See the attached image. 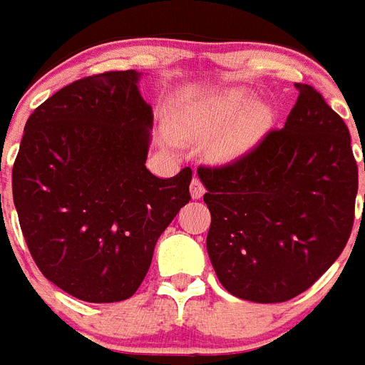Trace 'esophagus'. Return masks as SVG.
<instances>
[{
	"label": "esophagus",
	"instance_id": "esophagus-1",
	"mask_svg": "<svg viewBox=\"0 0 365 365\" xmlns=\"http://www.w3.org/2000/svg\"><path fill=\"white\" fill-rule=\"evenodd\" d=\"M204 192H206V189H204L202 182H200L198 178H192V182H191V197L195 198V200H198V198L202 197Z\"/></svg>",
	"mask_w": 365,
	"mask_h": 365
}]
</instances>
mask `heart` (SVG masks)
I'll list each match as a JSON object with an SVG mask.
<instances>
[{
    "label": "heart",
    "instance_id": "1",
    "mask_svg": "<svg viewBox=\"0 0 365 365\" xmlns=\"http://www.w3.org/2000/svg\"><path fill=\"white\" fill-rule=\"evenodd\" d=\"M250 104L251 96L244 90H229L219 96L210 97L189 114L187 121H185V133L189 136L217 135L229 125H232L233 120ZM268 106L252 105L242 118L234 124L232 129L225 133L213 144V155L221 161L236 157L262 133V129L268 125Z\"/></svg>",
    "mask_w": 365,
    "mask_h": 365
}]
</instances>
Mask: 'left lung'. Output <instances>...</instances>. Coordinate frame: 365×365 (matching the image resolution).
Returning a JSON list of instances; mask_svg holds the SVG:
<instances>
[{"label":"left lung","instance_id":"8db88e82","mask_svg":"<svg viewBox=\"0 0 365 365\" xmlns=\"http://www.w3.org/2000/svg\"><path fill=\"white\" fill-rule=\"evenodd\" d=\"M296 90L283 129L229 165L198 167L213 269L230 294L257 304L309 289L345 250L354 223L358 167L349 129L315 88Z\"/></svg>","mask_w":365,"mask_h":365}]
</instances>
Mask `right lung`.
I'll list each match as a JSON object with an SVG mask.
<instances>
[{"mask_svg":"<svg viewBox=\"0 0 365 365\" xmlns=\"http://www.w3.org/2000/svg\"><path fill=\"white\" fill-rule=\"evenodd\" d=\"M140 73L110 71L65 86L24 127L13 198L35 264L91 304L131 298L163 230L191 200V168H146L152 106Z\"/></svg>","mask_w":365,"mask_h":365,"instance_id":"right-lung-1","label":"right lung"}]
</instances>
